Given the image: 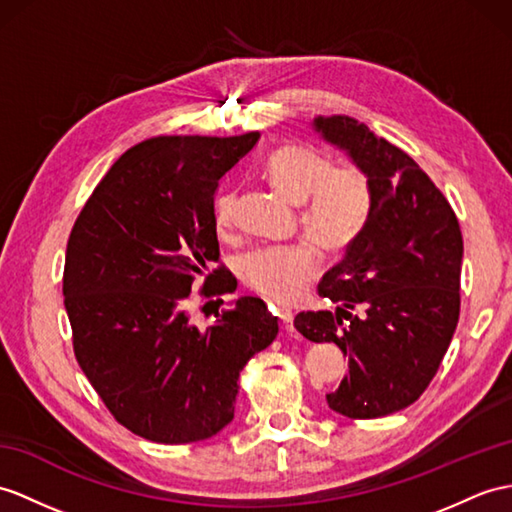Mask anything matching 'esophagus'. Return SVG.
<instances>
[{"label":"esophagus","mask_w":512,"mask_h":512,"mask_svg":"<svg viewBox=\"0 0 512 512\" xmlns=\"http://www.w3.org/2000/svg\"><path fill=\"white\" fill-rule=\"evenodd\" d=\"M280 321H282V328L286 330V332H293V313L289 308H280Z\"/></svg>","instance_id":"obj_1"}]
</instances>
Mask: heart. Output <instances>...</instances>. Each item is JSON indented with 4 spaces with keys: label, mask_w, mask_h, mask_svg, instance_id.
<instances>
[{
    "label": "heart",
    "mask_w": 512,
    "mask_h": 512,
    "mask_svg": "<svg viewBox=\"0 0 512 512\" xmlns=\"http://www.w3.org/2000/svg\"><path fill=\"white\" fill-rule=\"evenodd\" d=\"M265 178L282 197L302 204L299 226L328 254H343L367 228L373 189L367 173L354 162L334 160L317 147L284 143L263 165ZM236 193L215 199V228L228 234L234 221ZM241 280L273 302L291 304L302 297L319 271V254L310 243L260 247L241 260Z\"/></svg>",
    "instance_id": "heart-1"
}]
</instances>
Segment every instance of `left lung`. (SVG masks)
<instances>
[{
    "instance_id": "left-lung-1",
    "label": "left lung",
    "mask_w": 512,
    "mask_h": 512,
    "mask_svg": "<svg viewBox=\"0 0 512 512\" xmlns=\"http://www.w3.org/2000/svg\"><path fill=\"white\" fill-rule=\"evenodd\" d=\"M323 139L347 149L373 189L367 228L317 291L343 308L306 310L295 328L347 356L328 406L350 419L397 413L428 389L460 315L463 234L445 195L400 147L352 117H317Z\"/></svg>"
}]
</instances>
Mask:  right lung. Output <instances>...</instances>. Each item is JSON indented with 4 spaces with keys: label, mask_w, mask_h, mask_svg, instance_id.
<instances>
[{
    "label": "right lung",
    "mask_w": 512,
    "mask_h": 512,
    "mask_svg": "<svg viewBox=\"0 0 512 512\" xmlns=\"http://www.w3.org/2000/svg\"><path fill=\"white\" fill-rule=\"evenodd\" d=\"M260 139L154 136L95 186L69 234L62 295L84 376L123 428L182 445L234 419L239 373L278 336L263 299L241 297L206 330L197 295L232 293L219 263L215 191ZM223 304V302H221Z\"/></svg>",
    "instance_id": "add662e5"
}]
</instances>
